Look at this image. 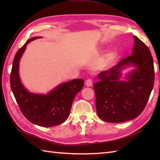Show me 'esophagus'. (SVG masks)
I'll use <instances>...</instances> for the list:
<instances>
[{
	"instance_id": "obj_1",
	"label": "esophagus",
	"mask_w": 160,
	"mask_h": 160,
	"mask_svg": "<svg viewBox=\"0 0 160 160\" xmlns=\"http://www.w3.org/2000/svg\"><path fill=\"white\" fill-rule=\"evenodd\" d=\"M92 83H93V81L91 79V78H88V79L86 80V85L88 87H91L92 85Z\"/></svg>"
}]
</instances>
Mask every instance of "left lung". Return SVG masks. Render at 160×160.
<instances>
[{
    "instance_id": "1",
    "label": "left lung",
    "mask_w": 160,
    "mask_h": 160,
    "mask_svg": "<svg viewBox=\"0 0 160 160\" xmlns=\"http://www.w3.org/2000/svg\"><path fill=\"white\" fill-rule=\"evenodd\" d=\"M135 45L131 55L122 59L110 69L98 74L100 80L93 84L96 107L101 120L120 123L140 115L146 107L153 88V60L148 47L134 36ZM136 67L127 81L118 80L119 71L124 66Z\"/></svg>"
}]
</instances>
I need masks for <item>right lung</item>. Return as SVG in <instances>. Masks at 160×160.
Wrapping results in <instances>:
<instances>
[{
	"label": "right lung",
	"instance_id": "add662e5",
	"mask_svg": "<svg viewBox=\"0 0 160 160\" xmlns=\"http://www.w3.org/2000/svg\"><path fill=\"white\" fill-rule=\"evenodd\" d=\"M40 37L28 40L16 52L10 74V85L16 102L24 116L36 125L52 127L63 123L69 116L75 96L82 89L83 79L62 83L47 95L28 92L20 82L19 60L28 44Z\"/></svg>",
	"mask_w": 160,
	"mask_h": 160
}]
</instances>
